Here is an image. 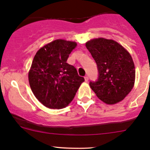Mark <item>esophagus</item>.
<instances>
[{
    "label": "esophagus",
    "mask_w": 150,
    "mask_h": 150,
    "mask_svg": "<svg viewBox=\"0 0 150 150\" xmlns=\"http://www.w3.org/2000/svg\"><path fill=\"white\" fill-rule=\"evenodd\" d=\"M84 78H85V81H86V82H87V81H88V75H86V76L84 77Z\"/></svg>",
    "instance_id": "obj_1"
}]
</instances>
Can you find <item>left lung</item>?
<instances>
[{
  "instance_id": "8db88e82",
  "label": "left lung",
  "mask_w": 150,
  "mask_h": 150,
  "mask_svg": "<svg viewBox=\"0 0 150 150\" xmlns=\"http://www.w3.org/2000/svg\"><path fill=\"white\" fill-rule=\"evenodd\" d=\"M86 46L98 69L97 80L89 83L91 89L104 103L120 102L135 81V67L130 54L116 41L102 38L89 40Z\"/></svg>"
}]
</instances>
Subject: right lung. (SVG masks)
Instances as JSON below:
<instances>
[{"mask_svg":"<svg viewBox=\"0 0 150 150\" xmlns=\"http://www.w3.org/2000/svg\"><path fill=\"white\" fill-rule=\"evenodd\" d=\"M76 46L75 42L56 40L39 49L33 59L29 83L35 96L46 107H65L85 81L75 67L67 63Z\"/></svg>","mask_w":150,"mask_h":150,"instance_id":"add662e5","label":"right lung"}]
</instances>
